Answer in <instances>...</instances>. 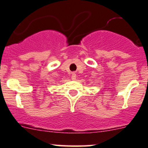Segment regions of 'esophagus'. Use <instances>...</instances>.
I'll use <instances>...</instances> for the list:
<instances>
[{"mask_svg":"<svg viewBox=\"0 0 148 148\" xmlns=\"http://www.w3.org/2000/svg\"><path fill=\"white\" fill-rule=\"evenodd\" d=\"M76 79V74H75V73H72V79L73 80V81H74Z\"/></svg>","mask_w":148,"mask_h":148,"instance_id":"34e87169","label":"esophagus"}]
</instances>
